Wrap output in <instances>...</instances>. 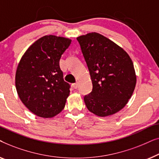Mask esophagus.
Instances as JSON below:
<instances>
[{
  "mask_svg": "<svg viewBox=\"0 0 159 159\" xmlns=\"http://www.w3.org/2000/svg\"><path fill=\"white\" fill-rule=\"evenodd\" d=\"M72 87H73L74 89H77L78 88V83H77V82L72 84Z\"/></svg>",
  "mask_w": 159,
  "mask_h": 159,
  "instance_id": "esophagus-1",
  "label": "esophagus"
}]
</instances>
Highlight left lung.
I'll list each match as a JSON object with an SVG mask.
<instances>
[{
	"label": "left lung",
	"instance_id": "left-lung-1",
	"mask_svg": "<svg viewBox=\"0 0 159 159\" xmlns=\"http://www.w3.org/2000/svg\"><path fill=\"white\" fill-rule=\"evenodd\" d=\"M93 83L84 95L88 109L98 116L116 114L125 107L136 84L134 65L127 52L97 32L78 37Z\"/></svg>",
	"mask_w": 159,
	"mask_h": 159
}]
</instances>
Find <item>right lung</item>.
<instances>
[{"label":"right lung","mask_w":159,"mask_h":159,"mask_svg":"<svg viewBox=\"0 0 159 159\" xmlns=\"http://www.w3.org/2000/svg\"><path fill=\"white\" fill-rule=\"evenodd\" d=\"M71 40L45 35L27 50L17 67L15 83L21 102L37 116L51 118L64 109L70 85L59 61Z\"/></svg>","instance_id":"add662e5"}]
</instances>
